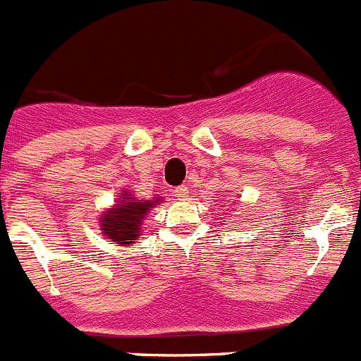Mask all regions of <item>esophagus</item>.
I'll return each instance as SVG.
<instances>
[{"mask_svg": "<svg viewBox=\"0 0 361 361\" xmlns=\"http://www.w3.org/2000/svg\"><path fill=\"white\" fill-rule=\"evenodd\" d=\"M173 193H175V197H178L180 200H184L188 197V193H190V190H188V186H178V188H175Z\"/></svg>", "mask_w": 361, "mask_h": 361, "instance_id": "obj_1", "label": "esophagus"}]
</instances>
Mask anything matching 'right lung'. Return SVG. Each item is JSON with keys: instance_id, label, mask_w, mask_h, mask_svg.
I'll list each match as a JSON object with an SVG mask.
<instances>
[{"instance_id": "1", "label": "right lung", "mask_w": 361, "mask_h": 361, "mask_svg": "<svg viewBox=\"0 0 361 361\" xmlns=\"http://www.w3.org/2000/svg\"><path fill=\"white\" fill-rule=\"evenodd\" d=\"M157 204L159 199L139 202L133 197L126 195V191H124L119 204L103 213L99 228L106 235L108 240L117 242L121 245L133 244V240H137V237H139L142 219L148 213V209L157 206Z\"/></svg>"}]
</instances>
